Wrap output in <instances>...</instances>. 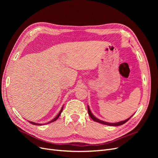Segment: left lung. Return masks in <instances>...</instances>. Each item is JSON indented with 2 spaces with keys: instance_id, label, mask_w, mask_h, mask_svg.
Listing matches in <instances>:
<instances>
[{
  "instance_id": "1",
  "label": "left lung",
  "mask_w": 158,
  "mask_h": 158,
  "mask_svg": "<svg viewBox=\"0 0 158 158\" xmlns=\"http://www.w3.org/2000/svg\"><path fill=\"white\" fill-rule=\"evenodd\" d=\"M88 114H89V117L92 118V120H94V121H95V122H98V123H102V124H103V125H109V126H114V127H116V126H120V125H123V124H125V123H127L129 119H130L132 117V115L131 117H129L128 118H127V119H126V120H125V121H120V122H118V123H107V122H106V121H102V120H100V119H99V118H96L95 117L94 114H92V113L91 112V111H90V109H89V106H88Z\"/></svg>"
}]
</instances>
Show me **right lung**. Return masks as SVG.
Returning <instances> with one entry per match:
<instances>
[{"instance_id":"right-lung-1","label":"right lung","mask_w":158,"mask_h":158,"mask_svg":"<svg viewBox=\"0 0 158 158\" xmlns=\"http://www.w3.org/2000/svg\"><path fill=\"white\" fill-rule=\"evenodd\" d=\"M63 107L61 108V110L60 111V112L59 113V114H57V115L53 118V119H52V120L51 121H49V123H47V124L48 123H52V122H54L55 121H56L57 118H58L59 117V116H60V114H61V113H62V111H63ZM30 123H31V124H33V125H41L42 124H39V123H34V122H31V121H30Z\"/></svg>"}]
</instances>
